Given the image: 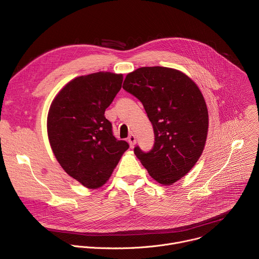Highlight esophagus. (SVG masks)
Here are the masks:
<instances>
[{"mask_svg":"<svg viewBox=\"0 0 259 259\" xmlns=\"http://www.w3.org/2000/svg\"><path fill=\"white\" fill-rule=\"evenodd\" d=\"M128 143H129L130 147H134V145L136 144V137H135L134 134L129 135V137H128Z\"/></svg>","mask_w":259,"mask_h":259,"instance_id":"1","label":"esophagus"}]
</instances>
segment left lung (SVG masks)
<instances>
[{
	"mask_svg": "<svg viewBox=\"0 0 259 259\" xmlns=\"http://www.w3.org/2000/svg\"><path fill=\"white\" fill-rule=\"evenodd\" d=\"M123 89L143 103L155 134L149 152L134 148L150 176L171 185L195 165L202 154L208 113L196 83L179 70L142 67L129 73Z\"/></svg>",
	"mask_w": 259,
	"mask_h": 259,
	"instance_id": "obj_1",
	"label": "left lung"
}]
</instances>
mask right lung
I'll use <instances>...</instances> for the list:
<instances>
[{
  "instance_id": "1",
  "label": "right lung",
  "mask_w": 259,
  "mask_h": 259,
  "mask_svg": "<svg viewBox=\"0 0 259 259\" xmlns=\"http://www.w3.org/2000/svg\"><path fill=\"white\" fill-rule=\"evenodd\" d=\"M123 75L97 72L68 82L54 99L48 115L52 150L63 169L89 189L103 186L124 152L105 109L122 88Z\"/></svg>"
}]
</instances>
